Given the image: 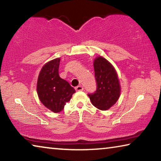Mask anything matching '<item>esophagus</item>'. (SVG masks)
I'll return each mask as SVG.
<instances>
[{"mask_svg": "<svg viewBox=\"0 0 161 161\" xmlns=\"http://www.w3.org/2000/svg\"><path fill=\"white\" fill-rule=\"evenodd\" d=\"M75 89H76V91H77V92H79V91H83L84 90V87L82 86H77L75 88Z\"/></svg>", "mask_w": 161, "mask_h": 161, "instance_id": "obj_1", "label": "esophagus"}]
</instances>
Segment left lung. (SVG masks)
<instances>
[{"label":"left lung","instance_id":"obj_1","mask_svg":"<svg viewBox=\"0 0 161 161\" xmlns=\"http://www.w3.org/2000/svg\"><path fill=\"white\" fill-rule=\"evenodd\" d=\"M94 75L97 89L88 94L95 107L106 111L115 103L120 95V84L116 70L105 58L99 57L94 59Z\"/></svg>","mask_w":161,"mask_h":161}]
</instances>
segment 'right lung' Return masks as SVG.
Instances as JSON below:
<instances>
[{
  "label": "right lung",
  "instance_id": "obj_1",
  "mask_svg": "<svg viewBox=\"0 0 161 161\" xmlns=\"http://www.w3.org/2000/svg\"><path fill=\"white\" fill-rule=\"evenodd\" d=\"M60 59L57 58L42 67L38 77L37 95L45 107L54 113L63 110L69 102L75 89L59 75Z\"/></svg>",
  "mask_w": 161,
  "mask_h": 161
}]
</instances>
